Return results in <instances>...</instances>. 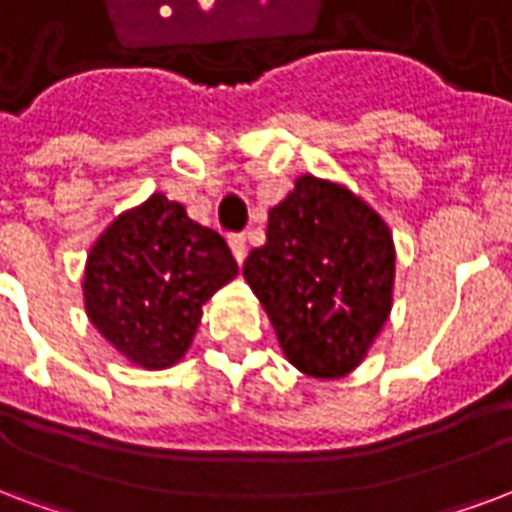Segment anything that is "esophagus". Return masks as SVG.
Returning <instances> with one entry per match:
<instances>
[{
  "instance_id": "esophagus-1",
  "label": "esophagus",
  "mask_w": 512,
  "mask_h": 512,
  "mask_svg": "<svg viewBox=\"0 0 512 512\" xmlns=\"http://www.w3.org/2000/svg\"><path fill=\"white\" fill-rule=\"evenodd\" d=\"M229 248H232L237 264H242L245 253H248V248H245V234H229Z\"/></svg>"
}]
</instances>
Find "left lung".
I'll return each instance as SVG.
<instances>
[{"instance_id":"obj_1","label":"left lung","mask_w":512,"mask_h":512,"mask_svg":"<svg viewBox=\"0 0 512 512\" xmlns=\"http://www.w3.org/2000/svg\"><path fill=\"white\" fill-rule=\"evenodd\" d=\"M394 240L367 202L302 175L270 210L267 242L242 275L286 359L313 378H343L367 356L391 313Z\"/></svg>"}]
</instances>
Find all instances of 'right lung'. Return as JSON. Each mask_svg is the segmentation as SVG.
<instances>
[{"label": "right lung", "mask_w": 512, "mask_h": 512, "mask_svg": "<svg viewBox=\"0 0 512 512\" xmlns=\"http://www.w3.org/2000/svg\"><path fill=\"white\" fill-rule=\"evenodd\" d=\"M234 275L224 237L191 221L180 202L153 194L94 242L83 278L86 313L121 356L164 370L183 359L202 305Z\"/></svg>", "instance_id": "right-lung-1"}]
</instances>
